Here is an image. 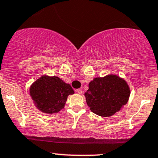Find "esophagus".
Wrapping results in <instances>:
<instances>
[{
	"mask_svg": "<svg viewBox=\"0 0 158 158\" xmlns=\"http://www.w3.org/2000/svg\"><path fill=\"white\" fill-rule=\"evenodd\" d=\"M76 92L78 94H82V91L81 89H76Z\"/></svg>",
	"mask_w": 158,
	"mask_h": 158,
	"instance_id": "esophagus-1",
	"label": "esophagus"
}]
</instances>
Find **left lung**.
Segmentation results:
<instances>
[{
  "mask_svg": "<svg viewBox=\"0 0 158 158\" xmlns=\"http://www.w3.org/2000/svg\"><path fill=\"white\" fill-rule=\"evenodd\" d=\"M131 91L124 79L116 75L94 79L85 93L91 112L103 117H110L127 103Z\"/></svg>",
  "mask_w": 158,
  "mask_h": 158,
  "instance_id": "8db88e82",
  "label": "left lung"
}]
</instances>
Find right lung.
Returning a JSON list of instances; mask_svg holds the SVG:
<instances>
[{"label":"right lung","instance_id":"1","mask_svg":"<svg viewBox=\"0 0 158 158\" xmlns=\"http://www.w3.org/2000/svg\"><path fill=\"white\" fill-rule=\"evenodd\" d=\"M74 91L58 76H43L30 88V94L37 108L47 114L57 113L64 107L67 97Z\"/></svg>","mask_w":158,"mask_h":158}]
</instances>
